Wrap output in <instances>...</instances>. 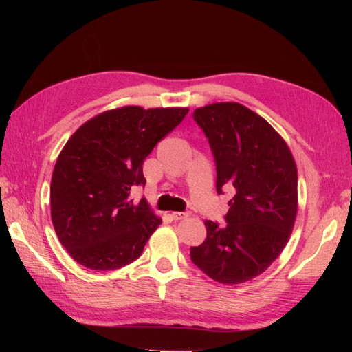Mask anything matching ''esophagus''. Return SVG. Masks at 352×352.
<instances>
[{"mask_svg":"<svg viewBox=\"0 0 352 352\" xmlns=\"http://www.w3.org/2000/svg\"><path fill=\"white\" fill-rule=\"evenodd\" d=\"M170 217H172L173 220H182V219H186L188 217V212H180V211H175L170 214Z\"/></svg>","mask_w":352,"mask_h":352,"instance_id":"34e87169","label":"esophagus"}]
</instances>
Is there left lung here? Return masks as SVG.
I'll return each instance as SVG.
<instances>
[{
    "mask_svg": "<svg viewBox=\"0 0 352 352\" xmlns=\"http://www.w3.org/2000/svg\"><path fill=\"white\" fill-rule=\"evenodd\" d=\"M216 160L217 194L233 188L228 225L206 220L207 238L190 260L211 279L236 285L257 278L279 257L298 211V173L289 146L261 116L239 102L197 109Z\"/></svg>",
    "mask_w": 352,
    "mask_h": 352,
    "instance_id": "left-lung-1",
    "label": "left lung"
}]
</instances>
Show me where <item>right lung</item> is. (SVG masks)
<instances>
[{
    "label": "right lung",
    "instance_id": "obj_1",
    "mask_svg": "<svg viewBox=\"0 0 352 352\" xmlns=\"http://www.w3.org/2000/svg\"><path fill=\"white\" fill-rule=\"evenodd\" d=\"M189 109L104 111L83 123L63 148L51 177V219L70 257L91 270L135 261L162 225L142 198L144 160L185 119Z\"/></svg>",
    "mask_w": 352,
    "mask_h": 352
}]
</instances>
